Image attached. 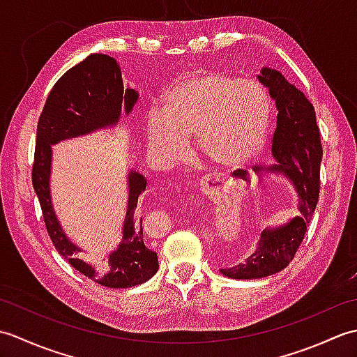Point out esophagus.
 Here are the masks:
<instances>
[{"label":"esophagus","mask_w":357,"mask_h":357,"mask_svg":"<svg viewBox=\"0 0 357 357\" xmlns=\"http://www.w3.org/2000/svg\"><path fill=\"white\" fill-rule=\"evenodd\" d=\"M208 183H215V178L207 176V178H202V179H201V188H202V190H206Z\"/></svg>","instance_id":"esophagus-1"}]
</instances>
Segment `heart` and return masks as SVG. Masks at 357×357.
<instances>
[{
	"instance_id": "b5f03b06",
	"label": "heart",
	"mask_w": 357,
	"mask_h": 357,
	"mask_svg": "<svg viewBox=\"0 0 357 357\" xmlns=\"http://www.w3.org/2000/svg\"><path fill=\"white\" fill-rule=\"evenodd\" d=\"M270 95L259 81L222 72L192 75L164 96V107L146 115V135L159 164L184 161L195 135L196 149L218 167H239L259 153L267 139Z\"/></svg>"
}]
</instances>
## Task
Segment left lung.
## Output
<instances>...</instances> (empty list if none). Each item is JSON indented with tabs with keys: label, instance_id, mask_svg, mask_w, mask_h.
I'll list each match as a JSON object with an SVG mask.
<instances>
[{
	"label": "left lung",
	"instance_id": "8db88e82",
	"mask_svg": "<svg viewBox=\"0 0 357 357\" xmlns=\"http://www.w3.org/2000/svg\"><path fill=\"white\" fill-rule=\"evenodd\" d=\"M257 78L268 89L278 109L271 141V155L276 164L265 170L284 174L293 184L299 198V215L282 225L265 229L259 244L244 264L221 268L222 275L231 279H259L284 270L304 241L307 225L319 201L322 144L313 104L275 69L264 67ZM255 170L261 169L256 167Z\"/></svg>",
	"mask_w": 357,
	"mask_h": 357
}]
</instances>
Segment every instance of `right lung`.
Wrapping results in <instances>:
<instances>
[{"mask_svg":"<svg viewBox=\"0 0 357 357\" xmlns=\"http://www.w3.org/2000/svg\"><path fill=\"white\" fill-rule=\"evenodd\" d=\"M138 92L126 89L115 58L92 53L73 66L56 81L45 100L36 127L32 184L40 199L43 218L53 245L75 270L109 288H128L146 282L159 268L158 255L142 234V218L136 215L147 179L130 170L127 176L128 202L123 227V239L116 250L98 265L78 257L81 248L67 238L55 215L50 195L52 146L59 141L89 135L118 124L121 110H133Z\"/></svg>","mask_w":357,"mask_h":357,"instance_id":"add662e5","label":"right lung"}]
</instances>
